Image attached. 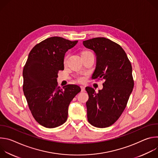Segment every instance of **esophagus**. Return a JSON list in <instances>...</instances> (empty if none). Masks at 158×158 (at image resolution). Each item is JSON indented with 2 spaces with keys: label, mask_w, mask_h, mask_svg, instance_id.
I'll return each instance as SVG.
<instances>
[{
  "label": "esophagus",
  "mask_w": 158,
  "mask_h": 158,
  "mask_svg": "<svg viewBox=\"0 0 158 158\" xmlns=\"http://www.w3.org/2000/svg\"><path fill=\"white\" fill-rule=\"evenodd\" d=\"M81 91L83 92L85 91V87L83 85H81Z\"/></svg>",
  "instance_id": "1"
}]
</instances>
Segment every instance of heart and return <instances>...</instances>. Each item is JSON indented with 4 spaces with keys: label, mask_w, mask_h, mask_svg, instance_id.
<instances>
[{
    "label": "heart",
    "mask_w": 158,
    "mask_h": 158,
    "mask_svg": "<svg viewBox=\"0 0 158 158\" xmlns=\"http://www.w3.org/2000/svg\"><path fill=\"white\" fill-rule=\"evenodd\" d=\"M88 52V51H85V52H83L82 54H83V53H85V52ZM67 56H65V57H64V64H66V62H67ZM78 81L79 82H84V81H85V78L84 77H79L78 78Z\"/></svg>",
    "instance_id": "obj_1"
}]
</instances>
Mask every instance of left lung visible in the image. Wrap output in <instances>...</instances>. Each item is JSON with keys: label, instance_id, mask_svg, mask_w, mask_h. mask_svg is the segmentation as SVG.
<instances>
[{"label": "left lung", "instance_id": "left-lung-1", "mask_svg": "<svg viewBox=\"0 0 158 158\" xmlns=\"http://www.w3.org/2000/svg\"><path fill=\"white\" fill-rule=\"evenodd\" d=\"M83 45L96 57L93 79H104L98 93L92 87H85L87 120L96 127H109L121 116L132 91V65L123 49L108 39L96 37L83 41Z\"/></svg>", "mask_w": 158, "mask_h": 158}]
</instances>
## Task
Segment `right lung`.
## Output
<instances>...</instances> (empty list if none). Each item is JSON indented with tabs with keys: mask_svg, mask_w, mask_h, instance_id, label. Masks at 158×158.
<instances>
[{
	"mask_svg": "<svg viewBox=\"0 0 158 158\" xmlns=\"http://www.w3.org/2000/svg\"><path fill=\"white\" fill-rule=\"evenodd\" d=\"M77 42L60 37L45 39L32 48L24 65V96L33 117L45 127H56L66 121L69 104L81 91L74 84L61 89L57 80L58 72L64 69L65 52Z\"/></svg>",
	"mask_w": 158,
	"mask_h": 158,
	"instance_id": "right-lung-1",
	"label": "right lung"
}]
</instances>
